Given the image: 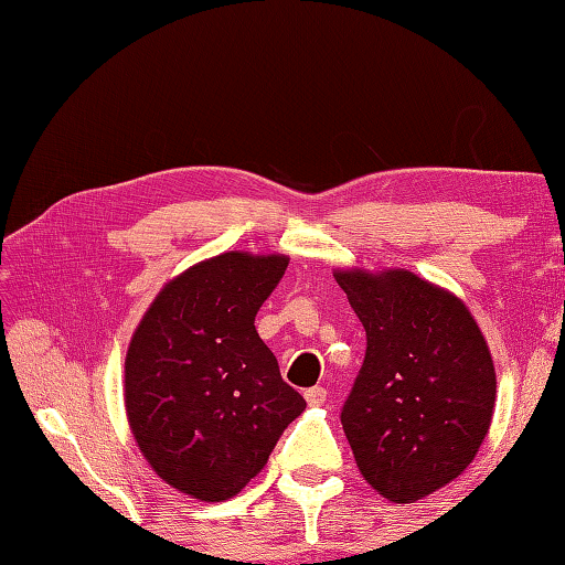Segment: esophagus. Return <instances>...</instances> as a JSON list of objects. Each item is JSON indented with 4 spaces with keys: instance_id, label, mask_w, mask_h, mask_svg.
I'll list each match as a JSON object with an SVG mask.
<instances>
[{
    "instance_id": "esophagus-1",
    "label": "esophagus",
    "mask_w": 565,
    "mask_h": 565,
    "mask_svg": "<svg viewBox=\"0 0 565 565\" xmlns=\"http://www.w3.org/2000/svg\"><path fill=\"white\" fill-rule=\"evenodd\" d=\"M306 401H308V405H322V403L328 401V391L322 388V386L308 388V391H306Z\"/></svg>"
}]
</instances>
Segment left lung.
I'll return each mask as SVG.
<instances>
[{"mask_svg":"<svg viewBox=\"0 0 565 565\" xmlns=\"http://www.w3.org/2000/svg\"><path fill=\"white\" fill-rule=\"evenodd\" d=\"M366 330L342 405L359 471L383 498L413 502L447 486L488 435L495 369L468 308L413 271H334Z\"/></svg>","mask_w":565,"mask_h":565,"instance_id":"1","label":"left lung"}]
</instances>
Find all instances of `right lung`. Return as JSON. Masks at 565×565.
I'll return each instance as SVG.
<instances>
[{
  "label": "right lung",
  "instance_id": "right-lung-1",
  "mask_svg": "<svg viewBox=\"0 0 565 565\" xmlns=\"http://www.w3.org/2000/svg\"><path fill=\"white\" fill-rule=\"evenodd\" d=\"M289 257L225 252L154 298L126 354V413L148 463L182 493L237 495L303 413L255 330Z\"/></svg>",
  "mask_w": 565,
  "mask_h": 565
}]
</instances>
